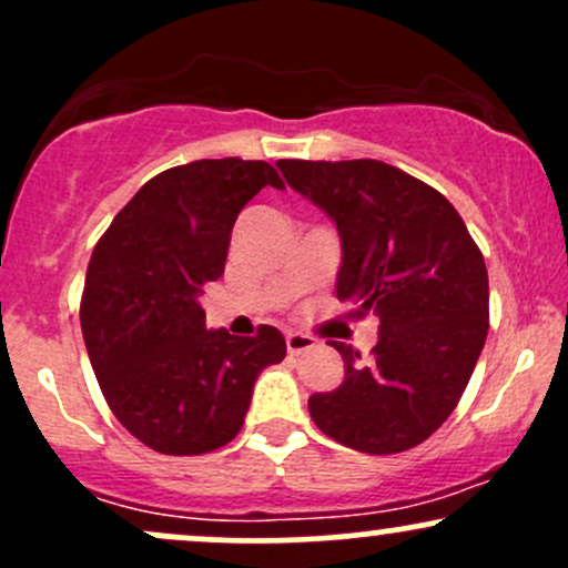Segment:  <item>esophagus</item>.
Returning a JSON list of instances; mask_svg holds the SVG:
<instances>
[{"label":"esophagus","instance_id":"esophagus-1","mask_svg":"<svg viewBox=\"0 0 568 568\" xmlns=\"http://www.w3.org/2000/svg\"><path fill=\"white\" fill-rule=\"evenodd\" d=\"M285 347H288L291 355H302V352H310L315 347V338L304 334H288L285 336Z\"/></svg>","mask_w":568,"mask_h":568}]
</instances>
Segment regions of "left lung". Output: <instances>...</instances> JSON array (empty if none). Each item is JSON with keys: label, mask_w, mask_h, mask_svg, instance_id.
I'll return each mask as SVG.
<instances>
[{"label": "left lung", "mask_w": 568, "mask_h": 568, "mask_svg": "<svg viewBox=\"0 0 568 568\" xmlns=\"http://www.w3.org/2000/svg\"><path fill=\"white\" fill-rule=\"evenodd\" d=\"M285 181L336 221V296L379 317L368 363L334 342L344 382L310 397L328 438L363 454L419 446L452 416L488 334V272L438 189L379 160H280Z\"/></svg>", "instance_id": "1"}]
</instances>
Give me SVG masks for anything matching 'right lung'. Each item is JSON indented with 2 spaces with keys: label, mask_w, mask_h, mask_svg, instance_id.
Wrapping results in <instances>:
<instances>
[{
  "label": "right lung",
  "mask_w": 568,
  "mask_h": 568,
  "mask_svg": "<svg viewBox=\"0 0 568 568\" xmlns=\"http://www.w3.org/2000/svg\"><path fill=\"white\" fill-rule=\"evenodd\" d=\"M264 186V160H194L146 181L98 240L80 321L95 379L143 446L197 456L243 427L253 384L285 357L272 325L256 336L207 331L200 293L224 275L232 226Z\"/></svg>",
  "instance_id": "obj_1"
}]
</instances>
